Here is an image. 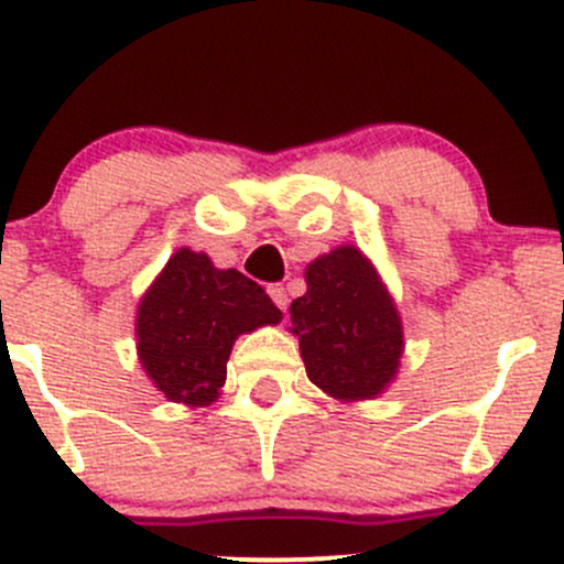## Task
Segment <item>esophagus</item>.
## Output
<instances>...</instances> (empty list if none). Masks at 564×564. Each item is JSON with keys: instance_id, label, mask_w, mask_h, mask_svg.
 <instances>
[{"instance_id": "esophagus-1", "label": "esophagus", "mask_w": 564, "mask_h": 564, "mask_svg": "<svg viewBox=\"0 0 564 564\" xmlns=\"http://www.w3.org/2000/svg\"><path fill=\"white\" fill-rule=\"evenodd\" d=\"M267 292H270L272 303H275L278 308H281V311H286V308H289V294H286V289L281 286V283H272V286L267 289Z\"/></svg>"}]
</instances>
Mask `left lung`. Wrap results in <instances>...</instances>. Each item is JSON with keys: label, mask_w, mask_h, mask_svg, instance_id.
<instances>
[{"label": "left lung", "mask_w": 564, "mask_h": 564, "mask_svg": "<svg viewBox=\"0 0 564 564\" xmlns=\"http://www.w3.org/2000/svg\"><path fill=\"white\" fill-rule=\"evenodd\" d=\"M289 308L308 379L338 401H366L395 379L403 327L371 261L355 246L318 256Z\"/></svg>", "instance_id": "8db88e82"}]
</instances>
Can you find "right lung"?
<instances>
[{
    "instance_id": "1",
    "label": "right lung",
    "mask_w": 564,
    "mask_h": 564,
    "mask_svg": "<svg viewBox=\"0 0 564 564\" xmlns=\"http://www.w3.org/2000/svg\"><path fill=\"white\" fill-rule=\"evenodd\" d=\"M278 322L259 283L180 248L139 305V360L169 401L207 406L224 388L237 335Z\"/></svg>"
}]
</instances>
